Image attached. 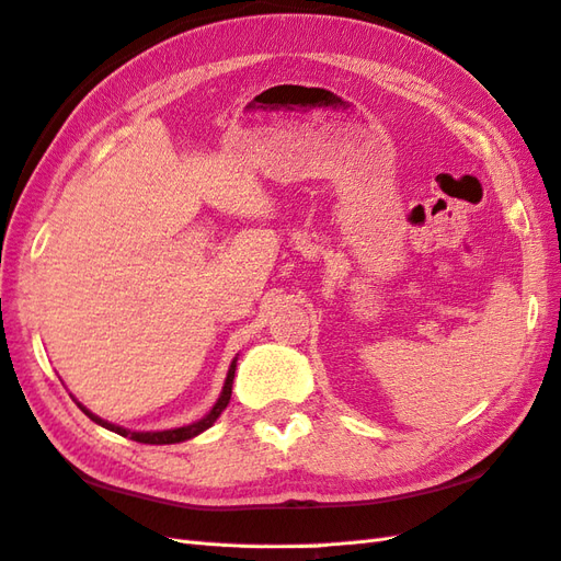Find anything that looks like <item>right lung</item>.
I'll return each instance as SVG.
<instances>
[{
  "label": "right lung",
  "instance_id": "right-lung-1",
  "mask_svg": "<svg viewBox=\"0 0 561 561\" xmlns=\"http://www.w3.org/2000/svg\"><path fill=\"white\" fill-rule=\"evenodd\" d=\"M233 373H237V358L231 360L229 373H227V380H225V387H221V394H219V399L215 401V407H213L210 411H207L201 421H195V423L184 425V427H174V430H158V433H131V430H126V427H122V425H114V423L102 421L100 415H95L93 411H88V409L83 407V403H78V401H76V403H78V409H81L90 421L102 425V427L112 430V433H116V435L128 437V439H134V442H140V445H176V442H186V439H191V437H195V435L205 433L207 427H213V423L219 419L221 411L227 409V403H229V399H231Z\"/></svg>",
  "mask_w": 561,
  "mask_h": 561
}]
</instances>
